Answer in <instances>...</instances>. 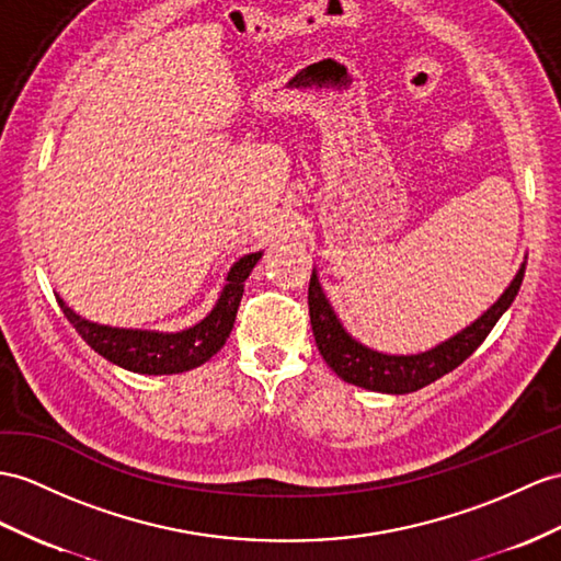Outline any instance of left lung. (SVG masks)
Segmentation results:
<instances>
[{"instance_id":"1","label":"left lung","mask_w":561,"mask_h":561,"mask_svg":"<svg viewBox=\"0 0 561 561\" xmlns=\"http://www.w3.org/2000/svg\"><path fill=\"white\" fill-rule=\"evenodd\" d=\"M524 271H526V262L516 271L510 288L500 295L497 302L488 311H483L471 325H467L457 335L445 340V343L419 354H383L362 345L359 340H354L345 331V325L340 323L331 302H328L317 271H311V280H309L311 331H313V337H317V347L321 352V357L325 359V364L331 366L340 378L347 380V383L366 388V390H376V392L407 394V392L431 386L433 380L455 371L461 362H467L471 357V354L478 350V345L488 337V333L493 331V325L500 321L502 313L512 307L518 288H522Z\"/></svg>"}]
</instances>
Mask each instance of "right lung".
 Returning <instances> with one entry per match:
<instances>
[{"label":"right lung","instance_id":"right-lung-1","mask_svg":"<svg viewBox=\"0 0 561 561\" xmlns=\"http://www.w3.org/2000/svg\"><path fill=\"white\" fill-rule=\"evenodd\" d=\"M259 259H262V252H252L238 259L228 271V283L224 285L221 295H218V302L214 305V309L199 323L178 333L133 331V328L100 325L78 317L61 297H57V302L64 311V317L71 321V325L78 331V335L112 364L147 376L183 374L190 371V368L202 366L204 362H209L214 354L226 345L238 317L244 280H248Z\"/></svg>","mask_w":561,"mask_h":561}]
</instances>
